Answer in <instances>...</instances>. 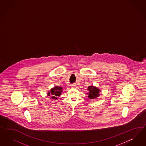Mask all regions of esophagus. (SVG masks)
Segmentation results:
<instances>
[{
  "instance_id": "34e87169",
  "label": "esophagus",
  "mask_w": 146,
  "mask_h": 146,
  "mask_svg": "<svg viewBox=\"0 0 146 146\" xmlns=\"http://www.w3.org/2000/svg\"><path fill=\"white\" fill-rule=\"evenodd\" d=\"M76 86H72V88H76Z\"/></svg>"
}]
</instances>
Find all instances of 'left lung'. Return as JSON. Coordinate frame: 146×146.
Segmentation results:
<instances>
[{
	"label": "left lung",
	"mask_w": 146,
	"mask_h": 146,
	"mask_svg": "<svg viewBox=\"0 0 146 146\" xmlns=\"http://www.w3.org/2000/svg\"><path fill=\"white\" fill-rule=\"evenodd\" d=\"M87 89L89 91V92H88L87 94H88V97L89 99H96L100 96L99 92H100V90L98 88L95 86L94 85L89 86H88Z\"/></svg>",
	"instance_id": "8db88e82"
}]
</instances>
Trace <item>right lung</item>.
Wrapping results in <instances>:
<instances>
[{
  "label": "right lung",
  "instance_id": "add662e5",
  "mask_svg": "<svg viewBox=\"0 0 146 146\" xmlns=\"http://www.w3.org/2000/svg\"><path fill=\"white\" fill-rule=\"evenodd\" d=\"M62 89V87L55 86L48 92L47 95L48 96H50V99L57 100L58 98V97L60 96L61 94L63 91Z\"/></svg>",
  "mask_w": 146,
  "mask_h": 146
}]
</instances>
